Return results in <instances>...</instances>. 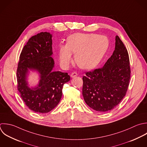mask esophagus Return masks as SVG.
I'll use <instances>...</instances> for the list:
<instances>
[{
	"label": "esophagus",
	"instance_id": "34e87169",
	"mask_svg": "<svg viewBox=\"0 0 147 147\" xmlns=\"http://www.w3.org/2000/svg\"><path fill=\"white\" fill-rule=\"evenodd\" d=\"M77 76H78V74L76 72H73V73H71V74L70 75L71 78H74L75 77H76Z\"/></svg>",
	"mask_w": 147,
	"mask_h": 147
}]
</instances>
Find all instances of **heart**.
Masks as SVG:
<instances>
[{"mask_svg":"<svg viewBox=\"0 0 147 147\" xmlns=\"http://www.w3.org/2000/svg\"><path fill=\"white\" fill-rule=\"evenodd\" d=\"M109 39L96 34L76 33L67 39L66 45L59 47V59L63 67H67L75 54L76 63L81 68L91 69L102 60L109 47Z\"/></svg>","mask_w":147,"mask_h":147,"instance_id":"heart-1","label":"heart"}]
</instances>
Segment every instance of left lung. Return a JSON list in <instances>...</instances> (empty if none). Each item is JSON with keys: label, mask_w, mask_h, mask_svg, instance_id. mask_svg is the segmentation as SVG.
Wrapping results in <instances>:
<instances>
[{"label": "left lung", "mask_w": 147, "mask_h": 147, "mask_svg": "<svg viewBox=\"0 0 147 147\" xmlns=\"http://www.w3.org/2000/svg\"><path fill=\"white\" fill-rule=\"evenodd\" d=\"M115 49L104 66L86 73L82 77V95L86 104L101 112L109 111L123 100L131 77L128 51L116 36Z\"/></svg>", "instance_id": "obj_1"}]
</instances>
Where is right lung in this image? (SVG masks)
Instances as JSON below:
<instances>
[{
    "label": "right lung",
    "mask_w": 147,
    "mask_h": 147,
    "mask_svg": "<svg viewBox=\"0 0 147 147\" xmlns=\"http://www.w3.org/2000/svg\"><path fill=\"white\" fill-rule=\"evenodd\" d=\"M52 54V35L42 32L29 39L19 57L18 90L27 107L36 113H48L55 108L61 98L63 85L70 80L67 73L53 71ZM29 69L38 71L40 77L38 85L32 88L26 81Z\"/></svg>",
    "instance_id": "obj_1"
}]
</instances>
